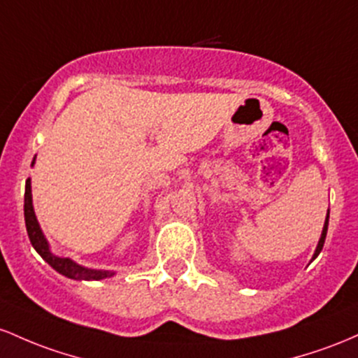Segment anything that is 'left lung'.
<instances>
[{
  "mask_svg": "<svg viewBox=\"0 0 358 358\" xmlns=\"http://www.w3.org/2000/svg\"><path fill=\"white\" fill-rule=\"evenodd\" d=\"M328 220H330V210H328V213H327V218H324V224H323V231H321V236H320V242H318V245H316V250H315V254H313V259H311V262L313 260L316 259V257L320 255V252H321V248H323V245H324V238H327V231H328Z\"/></svg>",
  "mask_w": 358,
  "mask_h": 358,
  "instance_id": "left-lung-1",
  "label": "left lung"
}]
</instances>
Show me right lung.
I'll list each match as a JSON object with an SVG mask.
<instances>
[{
  "mask_svg": "<svg viewBox=\"0 0 358 358\" xmlns=\"http://www.w3.org/2000/svg\"><path fill=\"white\" fill-rule=\"evenodd\" d=\"M35 164V157L31 166ZM25 224H27V233L28 238H30L31 245L37 250V254L45 260L52 268L59 272V274L69 277L74 280H101L108 279V277H113V271H101V268H90L79 266L78 262L69 259V257H59L50 250V245L47 242L45 235H43L42 228H40L37 216L34 211V201H31V179H27V187H25Z\"/></svg>",
  "mask_w": 358,
  "mask_h": 358,
  "instance_id": "obj_1",
  "label": "right lung"
}]
</instances>
